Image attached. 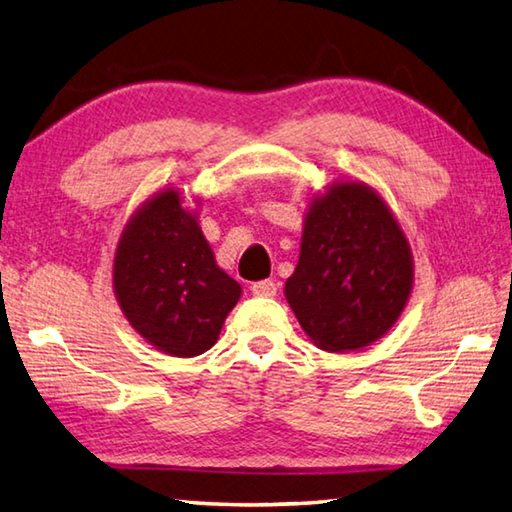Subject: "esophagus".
Listing matches in <instances>:
<instances>
[{
    "mask_svg": "<svg viewBox=\"0 0 512 512\" xmlns=\"http://www.w3.org/2000/svg\"><path fill=\"white\" fill-rule=\"evenodd\" d=\"M250 291L257 297H273L277 293V284L273 280H262L250 286Z\"/></svg>",
    "mask_w": 512,
    "mask_h": 512,
    "instance_id": "34e87169",
    "label": "esophagus"
}]
</instances>
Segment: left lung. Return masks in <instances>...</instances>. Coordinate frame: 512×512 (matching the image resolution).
Here are the masks:
<instances>
[{
  "label": "left lung",
  "mask_w": 512,
  "mask_h": 512,
  "mask_svg": "<svg viewBox=\"0 0 512 512\" xmlns=\"http://www.w3.org/2000/svg\"><path fill=\"white\" fill-rule=\"evenodd\" d=\"M412 255L392 212L362 183L311 203L286 300L324 351L367 347L398 320L412 291Z\"/></svg>",
  "instance_id": "1"
}]
</instances>
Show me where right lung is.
Masks as SVG:
<instances>
[{
	"label": "right lung",
	"instance_id": "1",
	"mask_svg": "<svg viewBox=\"0 0 512 512\" xmlns=\"http://www.w3.org/2000/svg\"><path fill=\"white\" fill-rule=\"evenodd\" d=\"M114 288L132 327L156 349L181 358L215 345L241 295L174 190L156 194L127 224L114 259Z\"/></svg>",
	"mask_w": 512,
	"mask_h": 512
}]
</instances>
